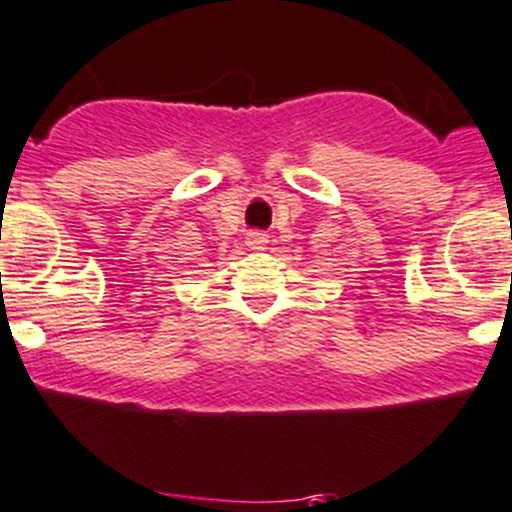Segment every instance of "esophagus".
I'll use <instances>...</instances> for the list:
<instances>
[{
    "label": "esophagus",
    "mask_w": 512,
    "mask_h": 512,
    "mask_svg": "<svg viewBox=\"0 0 512 512\" xmlns=\"http://www.w3.org/2000/svg\"><path fill=\"white\" fill-rule=\"evenodd\" d=\"M245 242H247V247H252V250H262V247L267 245V232L250 230V232H247Z\"/></svg>",
    "instance_id": "34e87169"
}]
</instances>
